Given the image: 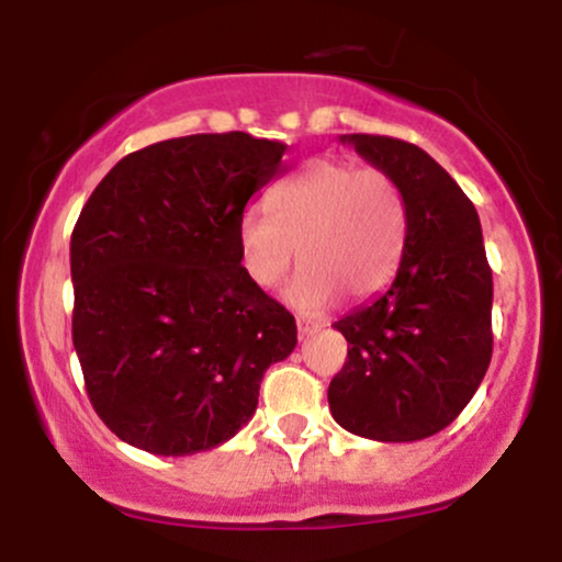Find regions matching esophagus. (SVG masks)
<instances>
[{
	"mask_svg": "<svg viewBox=\"0 0 562 562\" xmlns=\"http://www.w3.org/2000/svg\"><path fill=\"white\" fill-rule=\"evenodd\" d=\"M319 330V325H314V322H306V319H299V338H308V335H314Z\"/></svg>",
	"mask_w": 562,
	"mask_h": 562,
	"instance_id": "1",
	"label": "esophagus"
}]
</instances>
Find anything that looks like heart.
<instances>
[{
	"instance_id": "b5f03b06",
	"label": "heart",
	"mask_w": 562,
	"mask_h": 562,
	"mask_svg": "<svg viewBox=\"0 0 562 562\" xmlns=\"http://www.w3.org/2000/svg\"><path fill=\"white\" fill-rule=\"evenodd\" d=\"M272 214L248 209L237 250L250 282L277 288L295 261L288 301L322 312L344 295L364 301L396 272L406 243V200L391 173L317 158L269 195Z\"/></svg>"
}]
</instances>
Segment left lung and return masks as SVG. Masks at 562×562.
<instances>
[{"mask_svg": "<svg viewBox=\"0 0 562 562\" xmlns=\"http://www.w3.org/2000/svg\"><path fill=\"white\" fill-rule=\"evenodd\" d=\"M391 173L406 200V243L383 293L335 322L348 340L327 402L335 423L372 441H420L465 409L492 362V269L481 222L428 153L378 134H340Z\"/></svg>", "mask_w": 562, "mask_h": 562, "instance_id": "8db88e82", "label": "left lung"}]
</instances>
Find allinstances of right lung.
<instances>
[{
    "instance_id": "1",
    "label": "right lung",
    "mask_w": 562,
    "mask_h": 562,
    "mask_svg": "<svg viewBox=\"0 0 562 562\" xmlns=\"http://www.w3.org/2000/svg\"><path fill=\"white\" fill-rule=\"evenodd\" d=\"M288 145L245 132L166 139L121 158L70 235L74 348L89 402L121 441L184 457L254 417L269 364L299 344L293 314L237 250L248 200Z\"/></svg>"
}]
</instances>
